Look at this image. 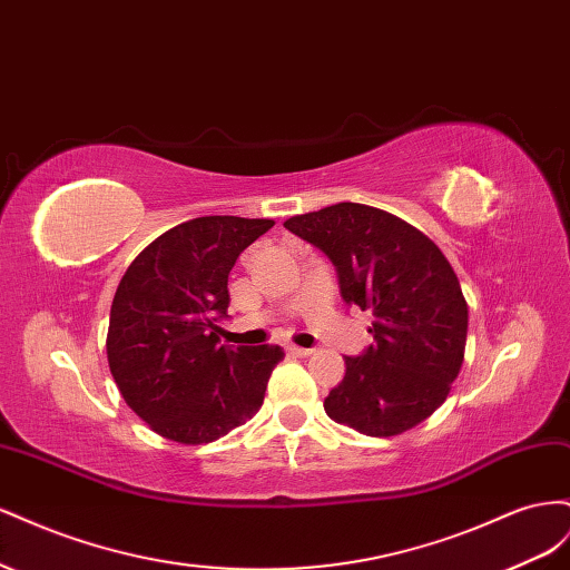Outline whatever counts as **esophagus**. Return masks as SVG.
Masks as SVG:
<instances>
[{
	"instance_id": "esophagus-1",
	"label": "esophagus",
	"mask_w": 570,
	"mask_h": 570,
	"mask_svg": "<svg viewBox=\"0 0 570 570\" xmlns=\"http://www.w3.org/2000/svg\"><path fill=\"white\" fill-rule=\"evenodd\" d=\"M285 352H287L289 356H308V354H312L314 350H306V347H297V344H287V347H285Z\"/></svg>"
}]
</instances>
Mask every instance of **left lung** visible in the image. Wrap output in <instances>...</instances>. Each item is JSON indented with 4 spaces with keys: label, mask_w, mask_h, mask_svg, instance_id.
<instances>
[{
    "label": "left lung",
    "mask_w": 570,
    "mask_h": 570,
    "mask_svg": "<svg viewBox=\"0 0 570 570\" xmlns=\"http://www.w3.org/2000/svg\"><path fill=\"white\" fill-rule=\"evenodd\" d=\"M283 226L331 258L342 299L371 312L373 344L344 356L325 413L371 438H392L442 406L463 364L469 306L452 264L406 220L340 202Z\"/></svg>",
    "instance_id": "obj_1"
}]
</instances>
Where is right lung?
Wrapping results in <instances>:
<instances>
[{
	"instance_id": "right-lung-1",
	"label": "right lung",
	"mask_w": 570,
	"mask_h": 570,
	"mask_svg": "<svg viewBox=\"0 0 570 570\" xmlns=\"http://www.w3.org/2000/svg\"><path fill=\"white\" fill-rule=\"evenodd\" d=\"M273 220L202 216L159 235L120 278L107 356L126 404L154 433L180 444L228 435L262 409L278 344L218 340L228 275Z\"/></svg>"
}]
</instances>
